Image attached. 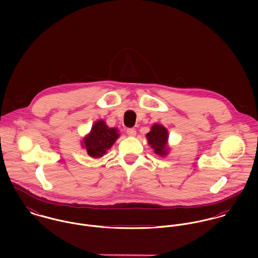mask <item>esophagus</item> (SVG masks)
I'll return each mask as SVG.
<instances>
[{"instance_id":"obj_1","label":"esophagus","mask_w":258,"mask_h":258,"mask_svg":"<svg viewBox=\"0 0 258 258\" xmlns=\"http://www.w3.org/2000/svg\"><path fill=\"white\" fill-rule=\"evenodd\" d=\"M126 132L129 136H135L136 135V130L134 128H128Z\"/></svg>"}]
</instances>
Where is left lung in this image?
I'll list each match as a JSON object with an SVG mask.
<instances>
[{
  "mask_svg": "<svg viewBox=\"0 0 258 258\" xmlns=\"http://www.w3.org/2000/svg\"><path fill=\"white\" fill-rule=\"evenodd\" d=\"M146 137L148 144L154 149L155 154L159 156H166L168 154V130L163 125L154 124Z\"/></svg>",
  "mask_w": 258,
  "mask_h": 258,
  "instance_id": "8db88e82",
  "label": "left lung"
}]
</instances>
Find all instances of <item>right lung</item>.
I'll return each instance as SVG.
<instances>
[{
    "label": "right lung",
    "instance_id": "add662e5",
    "mask_svg": "<svg viewBox=\"0 0 258 258\" xmlns=\"http://www.w3.org/2000/svg\"><path fill=\"white\" fill-rule=\"evenodd\" d=\"M118 137V129L109 128L104 120H99L93 124L90 133L83 138L81 145L91 158L98 159L103 157Z\"/></svg>",
    "mask_w": 258,
    "mask_h": 258
}]
</instances>
